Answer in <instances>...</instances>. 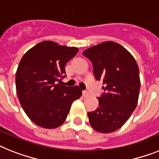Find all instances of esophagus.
Masks as SVG:
<instances>
[{
  "mask_svg": "<svg viewBox=\"0 0 159 159\" xmlns=\"http://www.w3.org/2000/svg\"><path fill=\"white\" fill-rule=\"evenodd\" d=\"M82 94H83V96L84 97H88V95H89V93H88V92H86V91H83Z\"/></svg>",
  "mask_w": 159,
  "mask_h": 159,
  "instance_id": "esophagus-1",
  "label": "esophagus"
}]
</instances>
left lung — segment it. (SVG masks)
<instances>
[{
  "mask_svg": "<svg viewBox=\"0 0 159 159\" xmlns=\"http://www.w3.org/2000/svg\"><path fill=\"white\" fill-rule=\"evenodd\" d=\"M92 63L97 80H102L104 93L98 98L99 107L88 112L90 124L100 133L119 129L135 109L140 89L137 62L119 43L106 41L83 52Z\"/></svg>",
  "mask_w": 159,
  "mask_h": 159,
  "instance_id": "8db88e82",
  "label": "left lung"
}]
</instances>
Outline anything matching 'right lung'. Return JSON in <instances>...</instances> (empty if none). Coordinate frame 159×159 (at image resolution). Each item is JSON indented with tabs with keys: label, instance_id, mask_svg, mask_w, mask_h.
<instances>
[{
	"label": "right lung",
	"instance_id": "add662e5",
	"mask_svg": "<svg viewBox=\"0 0 159 159\" xmlns=\"http://www.w3.org/2000/svg\"><path fill=\"white\" fill-rule=\"evenodd\" d=\"M79 49L43 41L21 58L16 74L18 99L28 117L39 127L54 129L67 119L72 102L82 95L78 86L56 84L65 77V65Z\"/></svg>",
	"mask_w": 159,
	"mask_h": 159
}]
</instances>
